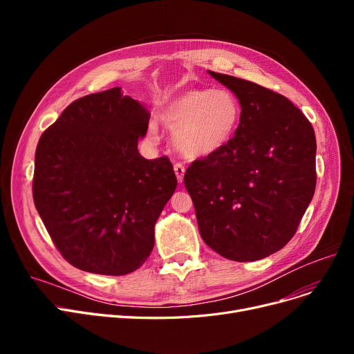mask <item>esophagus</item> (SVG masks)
<instances>
[{
  "mask_svg": "<svg viewBox=\"0 0 354 354\" xmlns=\"http://www.w3.org/2000/svg\"><path fill=\"white\" fill-rule=\"evenodd\" d=\"M174 171H175V175H176V178H178V182L179 183H182V180H183V175H185V166L182 165V163H175L174 165Z\"/></svg>",
  "mask_w": 354,
  "mask_h": 354,
  "instance_id": "obj_1",
  "label": "esophagus"
}]
</instances>
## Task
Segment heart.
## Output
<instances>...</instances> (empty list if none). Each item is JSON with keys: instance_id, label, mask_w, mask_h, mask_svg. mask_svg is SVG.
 <instances>
[{"instance_id": "b5f03b06", "label": "heart", "mask_w": 354, "mask_h": 354, "mask_svg": "<svg viewBox=\"0 0 354 354\" xmlns=\"http://www.w3.org/2000/svg\"><path fill=\"white\" fill-rule=\"evenodd\" d=\"M239 100L230 90L192 88L167 102L160 122L172 130L174 146L187 158H205L219 152L234 138L241 122ZM158 133V126H149Z\"/></svg>"}]
</instances>
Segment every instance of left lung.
Segmentation results:
<instances>
[{
	"label": "left lung",
	"mask_w": 354,
	"mask_h": 354,
	"mask_svg": "<svg viewBox=\"0 0 354 354\" xmlns=\"http://www.w3.org/2000/svg\"><path fill=\"white\" fill-rule=\"evenodd\" d=\"M239 100L243 115L219 152L185 172L201 236L238 263L257 261L287 245L315 189V135L287 97L228 74L209 71Z\"/></svg>",
	"instance_id": "1"
}]
</instances>
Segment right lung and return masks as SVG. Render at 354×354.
<instances>
[{"label": "right lung", "mask_w": 354, "mask_h": 354, "mask_svg": "<svg viewBox=\"0 0 354 354\" xmlns=\"http://www.w3.org/2000/svg\"><path fill=\"white\" fill-rule=\"evenodd\" d=\"M149 118L113 87L74 100L41 135L34 205L73 267L124 275L151 255L155 224L178 180L167 156L147 160L138 151Z\"/></svg>", "instance_id": "1"}]
</instances>
